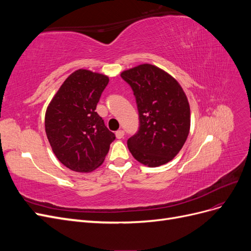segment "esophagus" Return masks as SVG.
<instances>
[{
    "label": "esophagus",
    "mask_w": 251,
    "mask_h": 251,
    "mask_svg": "<svg viewBox=\"0 0 251 251\" xmlns=\"http://www.w3.org/2000/svg\"><path fill=\"white\" fill-rule=\"evenodd\" d=\"M115 135H116V138L117 139H121L125 136V132L123 131V130H119V131H117L116 133H115Z\"/></svg>",
    "instance_id": "esophagus-1"
}]
</instances>
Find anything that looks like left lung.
I'll list each match as a JSON object with an SVG mask.
<instances>
[{
    "mask_svg": "<svg viewBox=\"0 0 251 251\" xmlns=\"http://www.w3.org/2000/svg\"><path fill=\"white\" fill-rule=\"evenodd\" d=\"M139 112V131L127 140L138 162L156 168L173 160L187 139L191 109L186 94L171 74L151 64L121 72Z\"/></svg>",
    "mask_w": 251,
    "mask_h": 251,
    "instance_id": "1",
    "label": "left lung"
}]
</instances>
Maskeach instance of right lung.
I'll list each match as a JSON object with an SVG mask.
<instances>
[{
	"label": "right lung",
	"instance_id": "add662e5",
	"mask_svg": "<svg viewBox=\"0 0 251 251\" xmlns=\"http://www.w3.org/2000/svg\"><path fill=\"white\" fill-rule=\"evenodd\" d=\"M108 82L107 75L78 69L66 78L47 107L45 130L51 149L74 172L90 173L100 166L115 139L95 112Z\"/></svg>",
	"mask_w": 251,
	"mask_h": 251
}]
</instances>
